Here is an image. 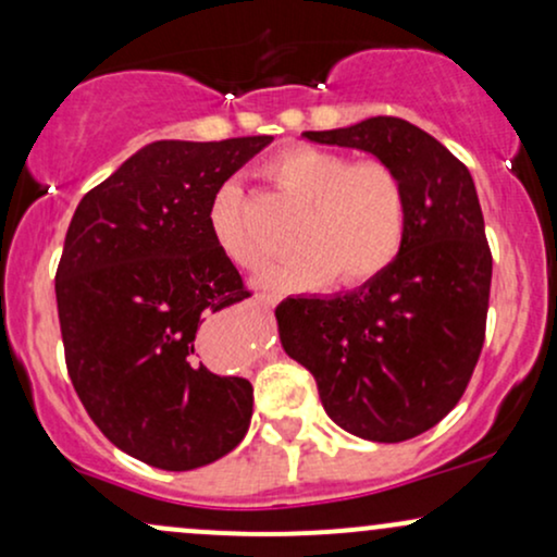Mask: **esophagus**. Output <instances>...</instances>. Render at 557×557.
Here are the masks:
<instances>
[{"label": "esophagus", "mask_w": 557, "mask_h": 557, "mask_svg": "<svg viewBox=\"0 0 557 557\" xmlns=\"http://www.w3.org/2000/svg\"><path fill=\"white\" fill-rule=\"evenodd\" d=\"M257 300H259V304H261V306H272V304H274V300H277V298H274V296H272V293H257Z\"/></svg>", "instance_id": "esophagus-1"}]
</instances>
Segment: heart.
<instances>
[{
    "mask_svg": "<svg viewBox=\"0 0 557 557\" xmlns=\"http://www.w3.org/2000/svg\"><path fill=\"white\" fill-rule=\"evenodd\" d=\"M264 177L304 207L296 225V257L270 267L267 285L359 287L385 274L408 233L406 181L385 159H350L317 146H287L267 159ZM209 227L222 253L240 270H259L267 246L253 233L246 198L235 183L216 190Z\"/></svg>",
    "mask_w": 557,
    "mask_h": 557,
    "instance_id": "obj_1",
    "label": "heart"
}]
</instances>
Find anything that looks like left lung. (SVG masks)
Here are the masks:
<instances>
[{
	"label": "left lung",
	"instance_id": "1",
	"mask_svg": "<svg viewBox=\"0 0 557 557\" xmlns=\"http://www.w3.org/2000/svg\"><path fill=\"white\" fill-rule=\"evenodd\" d=\"M400 172L408 233L372 283L277 306L285 354L314 374L324 411L356 437L403 443L432 430L469 387L487 330L492 251L471 172L400 117L306 131Z\"/></svg>",
	"mask_w": 557,
	"mask_h": 557
}]
</instances>
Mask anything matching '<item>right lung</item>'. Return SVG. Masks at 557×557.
<instances>
[{
    "instance_id": "1",
    "label": "right lung",
    "mask_w": 557,
    "mask_h": 557,
    "mask_svg": "<svg viewBox=\"0 0 557 557\" xmlns=\"http://www.w3.org/2000/svg\"><path fill=\"white\" fill-rule=\"evenodd\" d=\"M272 136L157 140L81 198L57 267L70 382L127 456L190 471L246 437L253 387L198 361L203 314L251 296L209 209Z\"/></svg>"
}]
</instances>
